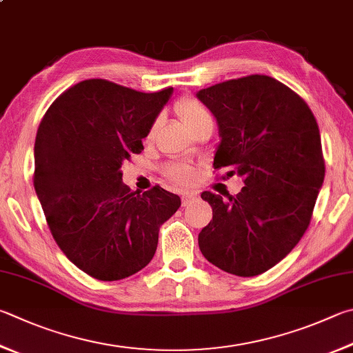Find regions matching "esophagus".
Segmentation results:
<instances>
[{
	"label": "esophagus",
	"mask_w": 353,
	"mask_h": 353,
	"mask_svg": "<svg viewBox=\"0 0 353 353\" xmlns=\"http://www.w3.org/2000/svg\"><path fill=\"white\" fill-rule=\"evenodd\" d=\"M196 197H197L196 191H187V193L182 194V205H183V207H187V205H188L191 201H194Z\"/></svg>",
	"instance_id": "esophagus-1"
}]
</instances>
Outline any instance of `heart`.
Listing matches in <instances>:
<instances>
[{
	"instance_id": "b5f03b06",
	"label": "heart",
	"mask_w": 353,
	"mask_h": 353,
	"mask_svg": "<svg viewBox=\"0 0 353 353\" xmlns=\"http://www.w3.org/2000/svg\"><path fill=\"white\" fill-rule=\"evenodd\" d=\"M176 112L179 114V117L183 120V123L187 125L191 131H194L197 126H201L203 121L211 120L210 112L207 111L201 101L196 99H182L179 103L176 105ZM156 123L152 125L150 136H152L156 131ZM168 176L172 179L174 182L179 183H188L193 181L194 177V170L191 168L190 165H172L168 168Z\"/></svg>"
}]
</instances>
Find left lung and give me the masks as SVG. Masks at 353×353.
Wrapping results in <instances>:
<instances>
[{
    "label": "left lung",
    "mask_w": 353,
    "mask_h": 353,
    "mask_svg": "<svg viewBox=\"0 0 353 353\" xmlns=\"http://www.w3.org/2000/svg\"><path fill=\"white\" fill-rule=\"evenodd\" d=\"M196 97L219 126L214 170L245 183L228 201L201 194L213 221L199 233V248L223 272L256 276L283 261L309 227L325 172L318 123L296 92L267 75L217 83Z\"/></svg>",
    "instance_id": "obj_1"
}]
</instances>
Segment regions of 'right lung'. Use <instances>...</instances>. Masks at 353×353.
<instances>
[{
  "label": "right lung",
  "instance_id": "add662e5",
  "mask_svg": "<svg viewBox=\"0 0 353 353\" xmlns=\"http://www.w3.org/2000/svg\"><path fill=\"white\" fill-rule=\"evenodd\" d=\"M171 94L85 80L63 92L38 126V201L61 252L95 279L119 281L148 265L160 225L181 207V197L159 185L132 191L120 170L142 152Z\"/></svg>",
  "mask_w": 353,
  "mask_h": 353
}]
</instances>
